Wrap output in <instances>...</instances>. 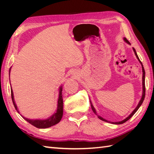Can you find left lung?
I'll use <instances>...</instances> for the list:
<instances>
[{
    "label": "left lung",
    "mask_w": 154,
    "mask_h": 154,
    "mask_svg": "<svg viewBox=\"0 0 154 154\" xmlns=\"http://www.w3.org/2000/svg\"><path fill=\"white\" fill-rule=\"evenodd\" d=\"M124 40L126 42H127V44H130V43L129 42H128V40L126 38H124ZM133 50H134V53H135V54H136V57H137V58L138 59V60H139V62L141 63V66H142V69H143V95H142V97H141V100H140V101L139 102V103H138V105H137V106H136V108L134 110H133V112H132L130 114L128 117L126 118V119H125L124 120H123V121H122V122H109V121H107V120H106V119H103V118H101V116H97V117H98V118L99 119H100L101 120H102V121H103V122H108V123H112V124H116V125H119V124H123V123H125L126 122H127V121H128L129 119H130V118L132 117V116L136 112H137V110L139 109V107H140V106L142 105V103H143V101H144V97H145V71H144V67H143V64H142V62L140 61V60H139V57H138V56H137V53H136V50H135V49L133 48ZM90 103H91V108H92V111H93V112L94 113H95L96 114V110H95V109H94V107L93 106V105H92V103H91V101H90Z\"/></svg>",
    "instance_id": "left-lung-1"
}]
</instances>
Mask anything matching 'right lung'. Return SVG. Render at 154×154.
<instances>
[{
  "label": "right lung",
  "mask_w": 154,
  "mask_h": 154,
  "mask_svg": "<svg viewBox=\"0 0 154 154\" xmlns=\"http://www.w3.org/2000/svg\"><path fill=\"white\" fill-rule=\"evenodd\" d=\"M11 69V68H10ZM59 97H58V107H57V112H55L52 116H51L50 118L46 119H27L24 117L22 118H24L25 120H26L27 122L31 124L32 125L35 126V127L38 128H49L52 127V126L58 123L60 120H61L62 116H63V98H62V87H60V90H59ZM11 99L14 106H15V109L18 112L17 105L15 103V101H14V97H13V93L12 88L11 89Z\"/></svg>",
  "instance_id": "right-lung-1"
}]
</instances>
